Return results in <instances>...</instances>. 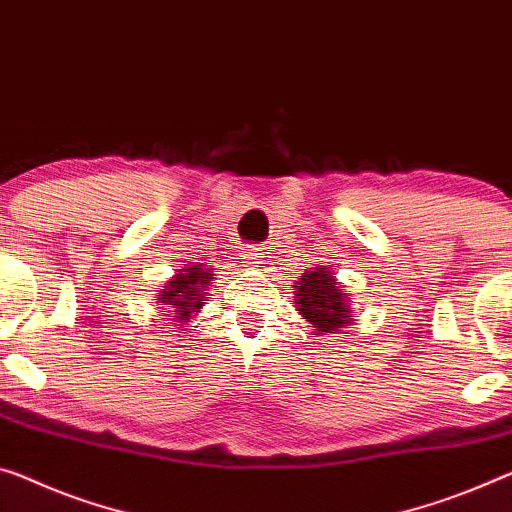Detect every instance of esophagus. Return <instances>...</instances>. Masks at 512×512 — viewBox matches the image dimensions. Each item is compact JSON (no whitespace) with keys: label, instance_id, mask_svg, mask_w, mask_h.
Here are the masks:
<instances>
[{"label":"esophagus","instance_id":"1","mask_svg":"<svg viewBox=\"0 0 512 512\" xmlns=\"http://www.w3.org/2000/svg\"><path fill=\"white\" fill-rule=\"evenodd\" d=\"M245 258H247V263H249L251 267H263V263H265V251H263V247H249V249L245 251Z\"/></svg>","mask_w":512,"mask_h":512}]
</instances>
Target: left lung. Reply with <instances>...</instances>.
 <instances>
[{
	"label": "left lung",
	"instance_id": "1",
	"mask_svg": "<svg viewBox=\"0 0 512 512\" xmlns=\"http://www.w3.org/2000/svg\"><path fill=\"white\" fill-rule=\"evenodd\" d=\"M295 288L297 311L318 329V334H334L336 329L345 327L355 318L348 306V297L327 267L304 272V279Z\"/></svg>",
	"mask_w": 512,
	"mask_h": 512
}]
</instances>
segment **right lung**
I'll return each mask as SVG.
<instances>
[{"instance_id": "1", "label": "right lung", "mask_w": 512, "mask_h": 512, "mask_svg": "<svg viewBox=\"0 0 512 512\" xmlns=\"http://www.w3.org/2000/svg\"><path fill=\"white\" fill-rule=\"evenodd\" d=\"M212 279V272L208 267L192 265L178 272L174 279L167 283V288L160 290V302L169 304V316L180 322L190 320L192 313H196L206 304V288Z\"/></svg>"}]
</instances>
